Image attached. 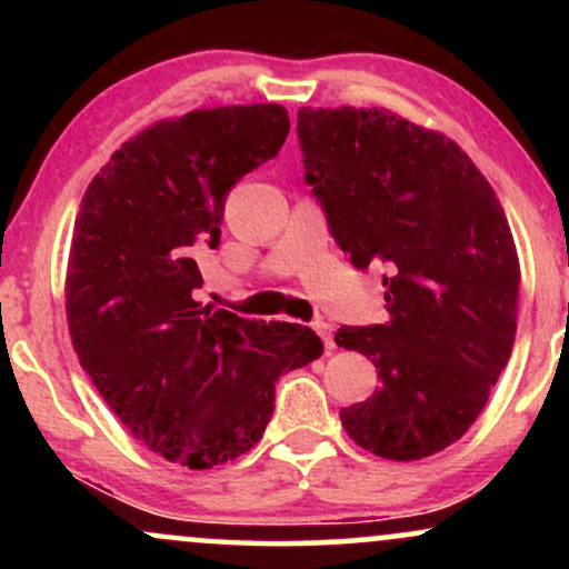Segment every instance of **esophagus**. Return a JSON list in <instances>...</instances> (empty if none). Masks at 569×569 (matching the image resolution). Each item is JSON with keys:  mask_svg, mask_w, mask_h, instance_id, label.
<instances>
[{"mask_svg": "<svg viewBox=\"0 0 569 569\" xmlns=\"http://www.w3.org/2000/svg\"><path fill=\"white\" fill-rule=\"evenodd\" d=\"M312 329H316V331H318V337L323 339L326 350H335V329H331V323H326V321H316V323H312Z\"/></svg>", "mask_w": 569, "mask_h": 569, "instance_id": "esophagus-1", "label": "esophagus"}]
</instances>
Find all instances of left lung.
<instances>
[{
	"label": "left lung",
	"mask_w": 569,
	"mask_h": 569,
	"mask_svg": "<svg viewBox=\"0 0 569 569\" xmlns=\"http://www.w3.org/2000/svg\"><path fill=\"white\" fill-rule=\"evenodd\" d=\"M305 181L356 270L382 267L390 321L335 342L380 369L339 411L358 447L422 460L485 409L511 358L519 257L498 194L443 133L388 109H299Z\"/></svg>",
	"instance_id": "1"
}]
</instances>
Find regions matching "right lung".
<instances>
[{"label":"right lung","instance_id":"1","mask_svg":"<svg viewBox=\"0 0 569 569\" xmlns=\"http://www.w3.org/2000/svg\"><path fill=\"white\" fill-rule=\"evenodd\" d=\"M278 103L194 109L122 143L84 189L67 272L69 335L143 447L192 468L262 439L280 375L323 342L307 326L211 310L194 253L219 246L230 189L289 136Z\"/></svg>","mask_w":569,"mask_h":569}]
</instances>
